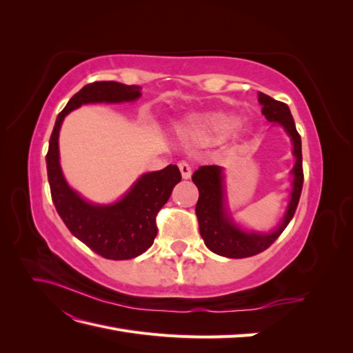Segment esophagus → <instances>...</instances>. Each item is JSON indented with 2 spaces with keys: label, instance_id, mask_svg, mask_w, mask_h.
Here are the masks:
<instances>
[{
  "label": "esophagus",
  "instance_id": "34e87169",
  "mask_svg": "<svg viewBox=\"0 0 353 353\" xmlns=\"http://www.w3.org/2000/svg\"><path fill=\"white\" fill-rule=\"evenodd\" d=\"M178 168H179L181 175H183L184 179H188L191 176V166L188 162H185V160H181V162L178 163Z\"/></svg>",
  "mask_w": 353,
  "mask_h": 353
}]
</instances>
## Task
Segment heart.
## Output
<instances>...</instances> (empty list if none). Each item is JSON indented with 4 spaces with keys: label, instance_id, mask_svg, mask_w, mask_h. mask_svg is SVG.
I'll use <instances>...</instances> for the list:
<instances>
[{
    "label": "heart",
    "instance_id": "obj_1",
    "mask_svg": "<svg viewBox=\"0 0 353 353\" xmlns=\"http://www.w3.org/2000/svg\"><path fill=\"white\" fill-rule=\"evenodd\" d=\"M190 126L199 137H223L236 128V119L228 114L218 113L193 119Z\"/></svg>",
    "mask_w": 353,
    "mask_h": 353
}]
</instances>
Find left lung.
Returning a JSON list of instances; mask_svg holds the SVG:
<instances>
[{
  "label": "left lung",
  "mask_w": 353,
  "mask_h": 353,
  "mask_svg": "<svg viewBox=\"0 0 353 353\" xmlns=\"http://www.w3.org/2000/svg\"><path fill=\"white\" fill-rule=\"evenodd\" d=\"M259 103L266 121L280 123L293 141V154L296 165L293 168V190L285 216L281 225L271 234L244 232L232 223L223 209V187H222V168L216 165L200 166L193 174V183L199 188V200L196 205V215L199 219L200 236L208 248L216 254L225 258L241 259L254 256L263 250L281 236V232L294 216V212L301 199L303 187V168H302V141L299 135L293 116L288 105L283 101H276L270 95L259 92Z\"/></svg>",
  "instance_id": "8db88e82"
}]
</instances>
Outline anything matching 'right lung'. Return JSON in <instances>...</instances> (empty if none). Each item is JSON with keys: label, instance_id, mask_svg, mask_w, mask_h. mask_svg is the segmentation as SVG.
Here are the masks:
<instances>
[{"label": "right lung", "instance_id": "right-lung-1", "mask_svg": "<svg viewBox=\"0 0 353 353\" xmlns=\"http://www.w3.org/2000/svg\"><path fill=\"white\" fill-rule=\"evenodd\" d=\"M140 87L114 81L85 85L63 109L50 137L47 174L51 199L74 237L97 254L112 261L132 259L144 253L157 234L156 216L181 181L176 165L143 175L126 196L110 206L85 201L68 185L59 163V131L65 116L87 103H121L140 97Z\"/></svg>", "mask_w": 353, "mask_h": 353}]
</instances>
